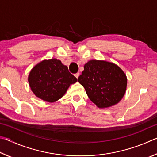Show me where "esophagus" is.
<instances>
[{
    "instance_id": "34e87169",
    "label": "esophagus",
    "mask_w": 157,
    "mask_h": 157,
    "mask_svg": "<svg viewBox=\"0 0 157 157\" xmlns=\"http://www.w3.org/2000/svg\"><path fill=\"white\" fill-rule=\"evenodd\" d=\"M74 76H75L76 77V78H78V76H80V74H79L78 72H77L76 74H74Z\"/></svg>"
}]
</instances>
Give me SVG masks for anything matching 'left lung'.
<instances>
[{
    "label": "left lung",
    "instance_id": "8db88e82",
    "mask_svg": "<svg viewBox=\"0 0 157 157\" xmlns=\"http://www.w3.org/2000/svg\"><path fill=\"white\" fill-rule=\"evenodd\" d=\"M78 81L84 87L90 99L100 108L119 103L127 86V78L121 69L104 60L87 62Z\"/></svg>",
    "mask_w": 157,
    "mask_h": 157
}]
</instances>
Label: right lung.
<instances>
[{
	"instance_id": "right-lung-1",
	"label": "right lung",
	"mask_w": 157,
	"mask_h": 157,
	"mask_svg": "<svg viewBox=\"0 0 157 157\" xmlns=\"http://www.w3.org/2000/svg\"><path fill=\"white\" fill-rule=\"evenodd\" d=\"M28 81L32 91L37 97L53 103L65 94L77 78L60 60L52 59L43 60L34 66L29 74Z\"/></svg>"
}]
</instances>
